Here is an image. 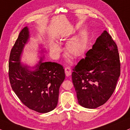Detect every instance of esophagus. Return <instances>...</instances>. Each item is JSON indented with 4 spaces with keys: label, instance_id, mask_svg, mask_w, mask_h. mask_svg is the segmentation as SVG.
I'll list each match as a JSON object with an SVG mask.
<instances>
[{
    "label": "esophagus",
    "instance_id": "1",
    "mask_svg": "<svg viewBox=\"0 0 130 130\" xmlns=\"http://www.w3.org/2000/svg\"><path fill=\"white\" fill-rule=\"evenodd\" d=\"M64 70H65L66 75L67 76H69L72 73L71 68H70L69 66H67V67H66V68H65Z\"/></svg>",
    "mask_w": 130,
    "mask_h": 130
}]
</instances>
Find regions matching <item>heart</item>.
<instances>
[{
    "label": "heart",
    "instance_id": "1",
    "mask_svg": "<svg viewBox=\"0 0 130 130\" xmlns=\"http://www.w3.org/2000/svg\"><path fill=\"white\" fill-rule=\"evenodd\" d=\"M86 47V39L82 35L73 37L66 43L65 49L69 55L73 57H79L84 54ZM51 50L55 55H58L61 52V48L58 44L52 43L51 44Z\"/></svg>",
    "mask_w": 130,
    "mask_h": 130
}]
</instances>
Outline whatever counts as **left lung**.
Returning a JSON list of instances; mask_svg holds the SVG:
<instances>
[{
  "label": "left lung",
  "mask_w": 130,
  "mask_h": 130,
  "mask_svg": "<svg viewBox=\"0 0 130 130\" xmlns=\"http://www.w3.org/2000/svg\"><path fill=\"white\" fill-rule=\"evenodd\" d=\"M72 82L78 104L96 108L109 99L121 73L118 46L106 31L73 69Z\"/></svg>",
  "instance_id": "8db88e82"
}]
</instances>
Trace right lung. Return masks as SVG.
I'll return each mask as SVG.
<instances>
[{
	"instance_id": "obj_1",
	"label": "right lung",
	"mask_w": 130,
	"mask_h": 130,
	"mask_svg": "<svg viewBox=\"0 0 130 130\" xmlns=\"http://www.w3.org/2000/svg\"><path fill=\"white\" fill-rule=\"evenodd\" d=\"M29 29L25 27L11 49L9 59V78L17 97L29 109L41 113L57 107L59 89L65 79L64 69L60 64L43 62L31 71L20 63L21 54L29 38Z\"/></svg>"
}]
</instances>
